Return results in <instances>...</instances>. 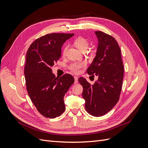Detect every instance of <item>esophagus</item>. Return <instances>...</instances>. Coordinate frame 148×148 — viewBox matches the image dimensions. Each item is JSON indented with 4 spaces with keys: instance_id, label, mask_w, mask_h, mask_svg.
Returning <instances> with one entry per match:
<instances>
[{
    "instance_id": "esophagus-1",
    "label": "esophagus",
    "mask_w": 148,
    "mask_h": 148,
    "mask_svg": "<svg viewBox=\"0 0 148 148\" xmlns=\"http://www.w3.org/2000/svg\"><path fill=\"white\" fill-rule=\"evenodd\" d=\"M74 78H75V84L77 83H78V77H77V76H75Z\"/></svg>"
}]
</instances>
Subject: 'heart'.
<instances>
[{
  "instance_id": "b5f03b06",
  "label": "heart",
  "mask_w": 148,
  "mask_h": 148,
  "mask_svg": "<svg viewBox=\"0 0 148 148\" xmlns=\"http://www.w3.org/2000/svg\"><path fill=\"white\" fill-rule=\"evenodd\" d=\"M75 45L79 49V51H86L89 47V43L88 40L82 37H79L74 41ZM67 49V46H65L62 49V54L65 56ZM86 66V63L84 62H75L71 63L69 66V70L74 73H78L80 71V70Z\"/></svg>"
}]
</instances>
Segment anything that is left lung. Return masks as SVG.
Listing matches in <instances>:
<instances>
[{"instance_id":"obj_1","label":"left lung","mask_w":148,"mask_h":148,"mask_svg":"<svg viewBox=\"0 0 148 148\" xmlns=\"http://www.w3.org/2000/svg\"><path fill=\"white\" fill-rule=\"evenodd\" d=\"M98 39L96 56L87 73L98 79L94 84L80 77L85 109L95 117H101L112 109L118 102L122 90L124 67L121 51L115 39L102 31H95Z\"/></svg>"}]
</instances>
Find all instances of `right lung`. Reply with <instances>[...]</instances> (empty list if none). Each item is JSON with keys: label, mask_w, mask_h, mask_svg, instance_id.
<instances>
[{"label": "right lung", "mask_w": 148, "mask_h": 148, "mask_svg": "<svg viewBox=\"0 0 148 148\" xmlns=\"http://www.w3.org/2000/svg\"><path fill=\"white\" fill-rule=\"evenodd\" d=\"M73 33H51L36 39L26 56L24 73L26 89L39 112L53 119L64 113V97L74 83V78L65 74L56 78L51 67L61 57L63 44Z\"/></svg>", "instance_id": "right-lung-1"}]
</instances>
